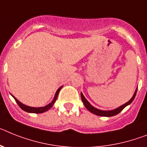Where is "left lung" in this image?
Here are the masks:
<instances>
[{"instance_id": "8db88e82", "label": "left lung", "mask_w": 147, "mask_h": 147, "mask_svg": "<svg viewBox=\"0 0 147 147\" xmlns=\"http://www.w3.org/2000/svg\"><path fill=\"white\" fill-rule=\"evenodd\" d=\"M136 93H137V89H136V90H135V93H134V95H133V96H132V98H131V99H130L128 102H127L126 104H124L123 105L121 106V107H119L118 108H117V109H113V110H109V111H104V110H100V109H96L95 107H94L93 106H92L91 104H89V101H88L86 98H85V97L84 96V95H83L82 93H81V100H82L84 106H85V107H86V109H87L89 112H91L92 113H93V114H95V115H98V116L111 117V116H114V115H118V113H120V112L123 110L125 107H127V106L129 105V104H131L132 101H133L134 99H135V95H136Z\"/></svg>"}]
</instances>
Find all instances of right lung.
<instances>
[{
    "label": "right lung",
    "mask_w": 147,
    "mask_h": 147,
    "mask_svg": "<svg viewBox=\"0 0 147 147\" xmlns=\"http://www.w3.org/2000/svg\"><path fill=\"white\" fill-rule=\"evenodd\" d=\"M61 88H62V86H61V87H60L59 89L57 90V92H56V93H55V95L54 98H53V100H52V101L51 102L50 104H49L48 105L45 106V107H28V106L24 105V104H23L22 103H20V102L19 101L18 99H16V98H15L14 96H12V97L15 98V101H16V103L18 104V105L19 107H20V109H22L23 110L25 111V112H29V113H43V112H46V111L49 110V109H51L52 106L54 105L55 102L56 100H57V98H58V93H59V92H60V90H61Z\"/></svg>",
    "instance_id": "1"
}]
</instances>
